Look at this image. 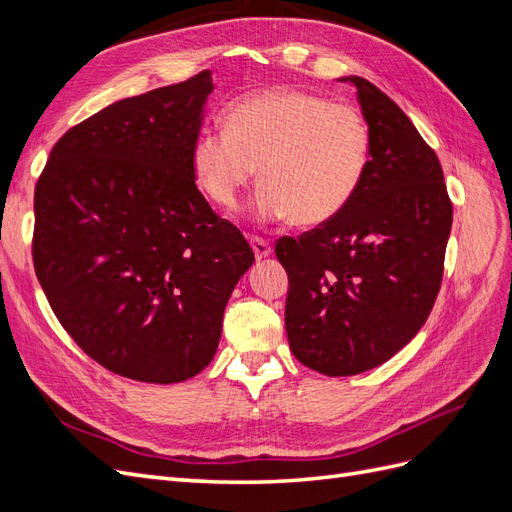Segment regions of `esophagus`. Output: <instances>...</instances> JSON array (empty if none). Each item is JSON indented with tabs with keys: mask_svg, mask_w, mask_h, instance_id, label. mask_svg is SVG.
I'll return each instance as SVG.
<instances>
[{
	"mask_svg": "<svg viewBox=\"0 0 512 512\" xmlns=\"http://www.w3.org/2000/svg\"><path fill=\"white\" fill-rule=\"evenodd\" d=\"M250 243H252V250H254V254H256V258L260 260V258H267L269 254H271V243L267 241V239H262V237H250Z\"/></svg>",
	"mask_w": 512,
	"mask_h": 512,
	"instance_id": "obj_1",
	"label": "esophagus"
}]
</instances>
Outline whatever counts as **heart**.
Wrapping results in <instances>:
<instances>
[{
  "mask_svg": "<svg viewBox=\"0 0 512 512\" xmlns=\"http://www.w3.org/2000/svg\"><path fill=\"white\" fill-rule=\"evenodd\" d=\"M369 160L371 134L359 108L290 87L235 100L224 126L200 132L190 153L196 185L211 203L237 207L258 168V213L297 226L342 213Z\"/></svg>",
  "mask_w": 512,
  "mask_h": 512,
  "instance_id": "heart-1",
  "label": "heart"
}]
</instances>
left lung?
Here are the masks:
<instances>
[{"label": "left lung", "instance_id": "left-lung-1", "mask_svg": "<svg viewBox=\"0 0 512 512\" xmlns=\"http://www.w3.org/2000/svg\"><path fill=\"white\" fill-rule=\"evenodd\" d=\"M371 134L359 192L333 220L280 237L292 354L324 376L389 361L423 327L440 292L453 203L440 160L376 85L348 76Z\"/></svg>", "mask_w": 512, "mask_h": 512}]
</instances>
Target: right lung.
Instances as JSON below:
<instances>
[{
  "mask_svg": "<svg viewBox=\"0 0 512 512\" xmlns=\"http://www.w3.org/2000/svg\"><path fill=\"white\" fill-rule=\"evenodd\" d=\"M211 72L119 100L51 149L34 192L32 258L61 327L117 376L203 371L254 252L196 188L190 153Z\"/></svg>",
  "mask_w": 512,
  "mask_h": 512,
  "instance_id": "right-lung-1",
  "label": "right lung"
}]
</instances>
